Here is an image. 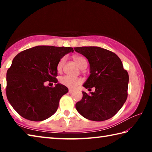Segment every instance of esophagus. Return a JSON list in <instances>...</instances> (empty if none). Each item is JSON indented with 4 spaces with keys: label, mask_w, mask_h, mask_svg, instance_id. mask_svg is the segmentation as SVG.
Returning <instances> with one entry per match:
<instances>
[{
    "label": "esophagus",
    "mask_w": 152,
    "mask_h": 152,
    "mask_svg": "<svg viewBox=\"0 0 152 152\" xmlns=\"http://www.w3.org/2000/svg\"><path fill=\"white\" fill-rule=\"evenodd\" d=\"M74 90H72V89H69V92H70V93H72V92H74Z\"/></svg>",
    "instance_id": "34e87169"
}]
</instances>
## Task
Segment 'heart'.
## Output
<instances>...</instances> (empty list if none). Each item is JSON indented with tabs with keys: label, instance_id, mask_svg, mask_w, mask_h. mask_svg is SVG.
<instances>
[{
	"label": "heart",
	"instance_id": "heart-1",
	"mask_svg": "<svg viewBox=\"0 0 152 152\" xmlns=\"http://www.w3.org/2000/svg\"><path fill=\"white\" fill-rule=\"evenodd\" d=\"M74 60L76 64L78 65L80 68L84 69L87 66V61L85 58L81 56H74ZM66 62V58L64 57L61 58L57 66V69L58 72L62 70L64 64ZM82 79L80 78H76L70 76H64L60 78V82L66 87L69 88H75L79 84L82 83Z\"/></svg>",
	"mask_w": 152,
	"mask_h": 152
}]
</instances>
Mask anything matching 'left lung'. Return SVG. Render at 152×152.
Listing matches in <instances>:
<instances>
[{"label": "left lung", "instance_id": "1", "mask_svg": "<svg viewBox=\"0 0 152 152\" xmlns=\"http://www.w3.org/2000/svg\"><path fill=\"white\" fill-rule=\"evenodd\" d=\"M76 52L87 58L90 74L83 86L95 91L88 94L82 92L81 101L76 109L82 117L94 121L113 117L121 109L127 98L129 74L121 60L106 49L94 46L74 48Z\"/></svg>", "mask_w": 152, "mask_h": 152}]
</instances>
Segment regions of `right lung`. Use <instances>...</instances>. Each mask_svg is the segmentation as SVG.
Returning <instances> with one entry per match:
<instances>
[{
	"label": "right lung",
	"instance_id": "obj_1",
	"mask_svg": "<svg viewBox=\"0 0 152 152\" xmlns=\"http://www.w3.org/2000/svg\"><path fill=\"white\" fill-rule=\"evenodd\" d=\"M70 47L38 45L15 56L7 73L6 93L13 109L25 119L41 121L57 111L59 101L68 89L57 83V66ZM54 82L53 88L45 81Z\"/></svg>",
	"mask_w": 152,
	"mask_h": 152
}]
</instances>
